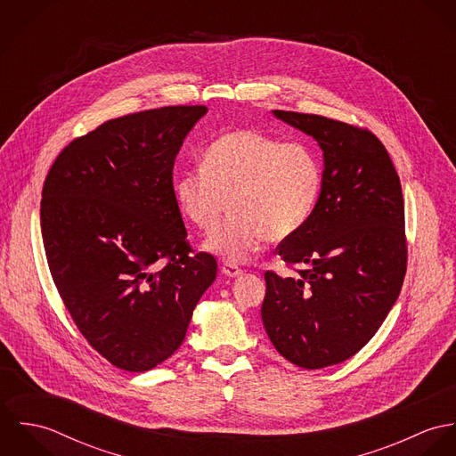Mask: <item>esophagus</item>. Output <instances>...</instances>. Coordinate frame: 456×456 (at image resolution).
Returning <instances> with one entry per match:
<instances>
[{"label": "esophagus", "mask_w": 456, "mask_h": 456, "mask_svg": "<svg viewBox=\"0 0 456 456\" xmlns=\"http://www.w3.org/2000/svg\"><path fill=\"white\" fill-rule=\"evenodd\" d=\"M221 272H223L224 275H228V277H239L244 270H242L240 266H237L235 263H223Z\"/></svg>", "instance_id": "34e87169"}]
</instances>
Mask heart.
I'll return each instance as SVG.
<instances>
[{
    "instance_id": "heart-1",
    "label": "heart",
    "mask_w": 456,
    "mask_h": 456,
    "mask_svg": "<svg viewBox=\"0 0 456 456\" xmlns=\"http://www.w3.org/2000/svg\"><path fill=\"white\" fill-rule=\"evenodd\" d=\"M322 159L302 142L256 130H232L203 152L201 168L181 174L174 193L183 216L201 232L230 217L203 242L226 263L249 258L261 240L281 242L305 226L320 200Z\"/></svg>"
}]
</instances>
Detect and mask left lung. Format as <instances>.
Wrapping results in <instances>:
<instances>
[{
    "mask_svg": "<svg viewBox=\"0 0 456 456\" xmlns=\"http://www.w3.org/2000/svg\"><path fill=\"white\" fill-rule=\"evenodd\" d=\"M318 140L325 170L305 226L277 248L297 272H265L261 320L273 347L302 369L356 354L398 298L407 240L398 174L372 133L314 114L273 110Z\"/></svg>",
    "mask_w": 456,
    "mask_h": 456,
    "instance_id": "1",
    "label": "left lung"
}]
</instances>
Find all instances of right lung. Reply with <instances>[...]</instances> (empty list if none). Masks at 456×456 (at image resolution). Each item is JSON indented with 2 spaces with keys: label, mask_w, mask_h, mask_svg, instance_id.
Here are the masks:
<instances>
[{
  "label": "right lung",
  "mask_w": 456,
  "mask_h": 456,
  "mask_svg": "<svg viewBox=\"0 0 456 456\" xmlns=\"http://www.w3.org/2000/svg\"><path fill=\"white\" fill-rule=\"evenodd\" d=\"M205 105L134 112L69 142L42 190L51 275L84 338L145 372L186 337L216 258L195 253L174 193V163Z\"/></svg>",
  "instance_id": "right-lung-1"
}]
</instances>
